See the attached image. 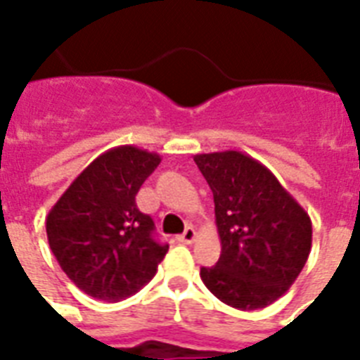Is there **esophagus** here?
<instances>
[{"mask_svg":"<svg viewBox=\"0 0 360 360\" xmlns=\"http://www.w3.org/2000/svg\"><path fill=\"white\" fill-rule=\"evenodd\" d=\"M194 239H196V231H194V228H192V226H186V230L183 231L179 237H177V240H179V243H185V245H191V243H194Z\"/></svg>","mask_w":360,"mask_h":360,"instance_id":"1","label":"esophagus"}]
</instances>
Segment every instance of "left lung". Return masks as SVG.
I'll return each mask as SVG.
<instances>
[{
  "instance_id": "obj_1",
  "label": "left lung",
  "mask_w": 360,
  "mask_h": 360,
  "mask_svg": "<svg viewBox=\"0 0 360 360\" xmlns=\"http://www.w3.org/2000/svg\"><path fill=\"white\" fill-rule=\"evenodd\" d=\"M213 191L220 252L200 276L239 310L273 304L290 290L312 248V222L273 172L240 151L194 155Z\"/></svg>"
}]
</instances>
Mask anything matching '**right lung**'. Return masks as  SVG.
<instances>
[{
  "instance_id": "add662e5",
  "label": "right lung",
  "mask_w": 360,
  "mask_h": 360,
  "mask_svg": "<svg viewBox=\"0 0 360 360\" xmlns=\"http://www.w3.org/2000/svg\"><path fill=\"white\" fill-rule=\"evenodd\" d=\"M158 164L157 153L114 147L95 158L50 209V248L89 297L115 302L134 295L166 256L168 245L153 237V219L136 207V194Z\"/></svg>"
}]
</instances>
